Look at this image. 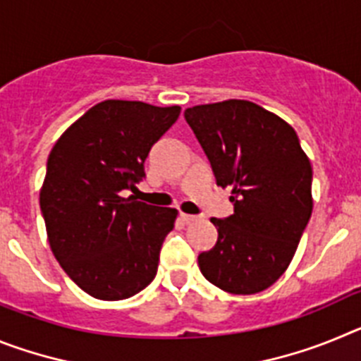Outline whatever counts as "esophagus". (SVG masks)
Here are the masks:
<instances>
[{
  "label": "esophagus",
  "mask_w": 361,
  "mask_h": 361,
  "mask_svg": "<svg viewBox=\"0 0 361 361\" xmlns=\"http://www.w3.org/2000/svg\"><path fill=\"white\" fill-rule=\"evenodd\" d=\"M180 219L186 222V224H190V222H197V220H200L199 215H188V213H180Z\"/></svg>",
  "instance_id": "1"
}]
</instances>
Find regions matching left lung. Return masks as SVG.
<instances>
[{
    "label": "left lung",
    "instance_id": "obj_1",
    "mask_svg": "<svg viewBox=\"0 0 361 361\" xmlns=\"http://www.w3.org/2000/svg\"><path fill=\"white\" fill-rule=\"evenodd\" d=\"M216 186L231 188L233 215L212 219L216 244L199 255L206 280L253 295L283 275L312 213L311 162L286 121L250 101L188 108Z\"/></svg>",
    "mask_w": 361,
    "mask_h": 361
}]
</instances>
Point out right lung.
<instances>
[{"label":"right lung","instance_id":"obj_1","mask_svg":"<svg viewBox=\"0 0 361 361\" xmlns=\"http://www.w3.org/2000/svg\"><path fill=\"white\" fill-rule=\"evenodd\" d=\"M178 114V106L110 99L75 121L50 152L39 195L50 247L94 298H130L157 275L177 209L139 202L124 191L146 177L149 149Z\"/></svg>","mask_w":361,"mask_h":361}]
</instances>
